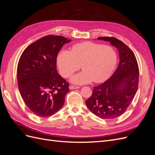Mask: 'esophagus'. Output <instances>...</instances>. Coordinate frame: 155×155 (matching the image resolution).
I'll return each instance as SVG.
<instances>
[{
    "instance_id": "obj_1",
    "label": "esophagus",
    "mask_w": 155,
    "mask_h": 155,
    "mask_svg": "<svg viewBox=\"0 0 155 155\" xmlns=\"http://www.w3.org/2000/svg\"><path fill=\"white\" fill-rule=\"evenodd\" d=\"M69 88L70 90H72V89H77V88H79V87H76V86H74V85H70L69 86Z\"/></svg>"
}]
</instances>
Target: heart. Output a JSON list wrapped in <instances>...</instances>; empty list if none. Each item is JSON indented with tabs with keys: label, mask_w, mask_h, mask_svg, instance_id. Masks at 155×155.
I'll return each instance as SVG.
<instances>
[{
	"label": "heart",
	"mask_w": 155,
	"mask_h": 155,
	"mask_svg": "<svg viewBox=\"0 0 155 155\" xmlns=\"http://www.w3.org/2000/svg\"><path fill=\"white\" fill-rule=\"evenodd\" d=\"M117 55L110 46L85 41L72 46L71 51L61 50L57 63L60 72L68 78L81 67L82 72L71 78L73 83L83 85L104 82L110 77L116 67Z\"/></svg>",
	"instance_id": "heart-1"
}]
</instances>
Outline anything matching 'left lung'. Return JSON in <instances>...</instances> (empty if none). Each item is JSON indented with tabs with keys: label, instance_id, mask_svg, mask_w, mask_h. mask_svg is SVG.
Returning <instances> with one entry per match:
<instances>
[{
	"label": "left lung",
	"instance_id": "8db88e82",
	"mask_svg": "<svg viewBox=\"0 0 155 155\" xmlns=\"http://www.w3.org/2000/svg\"><path fill=\"white\" fill-rule=\"evenodd\" d=\"M97 39L109 41L118 49L120 63L109 79L94 87L92 96L85 103L99 118L114 119L123 114L134 99L138 90L139 68L134 53L122 41L109 37Z\"/></svg>",
	"mask_w": 155,
	"mask_h": 155
}]
</instances>
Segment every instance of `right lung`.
<instances>
[{
	"instance_id": "right-lung-1",
	"label": "right lung",
	"mask_w": 155,
	"mask_h": 155,
	"mask_svg": "<svg viewBox=\"0 0 155 155\" xmlns=\"http://www.w3.org/2000/svg\"><path fill=\"white\" fill-rule=\"evenodd\" d=\"M71 41L63 36L47 35L23 51L17 66L18 87L25 104L35 115L48 117L61 109L69 84L58 73V51Z\"/></svg>"
}]
</instances>
